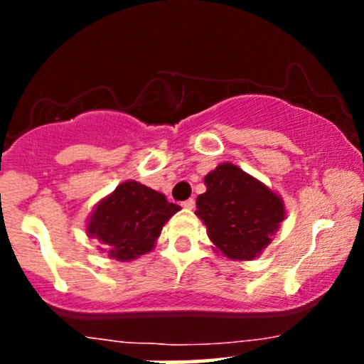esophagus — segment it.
I'll return each instance as SVG.
<instances>
[{"label": "esophagus", "instance_id": "34e87169", "mask_svg": "<svg viewBox=\"0 0 364 364\" xmlns=\"http://www.w3.org/2000/svg\"><path fill=\"white\" fill-rule=\"evenodd\" d=\"M183 207L186 208V210H191V208H195V200L193 198H188V200H185V202L181 203Z\"/></svg>", "mask_w": 364, "mask_h": 364}]
</instances>
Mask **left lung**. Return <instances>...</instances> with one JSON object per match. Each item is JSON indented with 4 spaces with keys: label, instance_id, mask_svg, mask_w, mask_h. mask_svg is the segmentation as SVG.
<instances>
[{
    "label": "left lung",
    "instance_id": "obj_1",
    "mask_svg": "<svg viewBox=\"0 0 364 364\" xmlns=\"http://www.w3.org/2000/svg\"><path fill=\"white\" fill-rule=\"evenodd\" d=\"M203 183L207 191L196 198L195 214L215 252L240 262L260 257L286 219L281 196L231 162L217 166Z\"/></svg>",
    "mask_w": 364,
    "mask_h": 364
}]
</instances>
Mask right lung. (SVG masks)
I'll return each mask as SVG.
<instances>
[{"label": "right lung", "instance_id": "right-lung-1", "mask_svg": "<svg viewBox=\"0 0 364 364\" xmlns=\"http://www.w3.org/2000/svg\"><path fill=\"white\" fill-rule=\"evenodd\" d=\"M166 196L139 181L121 183L90 212L87 235L95 237L118 262H129L152 252L162 228L179 210Z\"/></svg>", "mask_w": 364, "mask_h": 364}]
</instances>
